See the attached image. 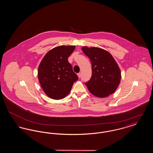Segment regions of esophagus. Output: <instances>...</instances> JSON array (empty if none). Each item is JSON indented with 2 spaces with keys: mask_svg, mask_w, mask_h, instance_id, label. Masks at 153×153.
Wrapping results in <instances>:
<instances>
[{
  "mask_svg": "<svg viewBox=\"0 0 153 153\" xmlns=\"http://www.w3.org/2000/svg\"><path fill=\"white\" fill-rule=\"evenodd\" d=\"M77 76H78V77H79V78H80L81 77V73H79L77 74Z\"/></svg>",
  "mask_w": 153,
  "mask_h": 153,
  "instance_id": "esophagus-1",
  "label": "esophagus"
}]
</instances>
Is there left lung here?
Returning <instances> with one entry per match:
<instances>
[{
  "label": "left lung",
  "instance_id": "left-lung-1",
  "mask_svg": "<svg viewBox=\"0 0 153 153\" xmlns=\"http://www.w3.org/2000/svg\"><path fill=\"white\" fill-rule=\"evenodd\" d=\"M82 51L92 63V76L85 83L89 92L102 98L113 94L121 79V72L115 59L108 51L101 48L83 46Z\"/></svg>",
  "mask_w": 153,
  "mask_h": 153
}]
</instances>
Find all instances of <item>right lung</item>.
<instances>
[{"instance_id": "obj_1", "label": "right lung", "mask_w": 153, "mask_h": 153, "mask_svg": "<svg viewBox=\"0 0 153 153\" xmlns=\"http://www.w3.org/2000/svg\"><path fill=\"white\" fill-rule=\"evenodd\" d=\"M75 46H59L48 51L38 66V77L44 92L49 97L59 100L68 95L78 80L68 58Z\"/></svg>"}]
</instances>
